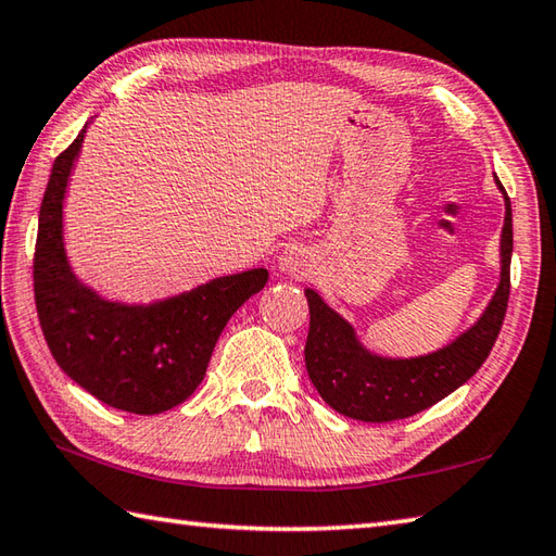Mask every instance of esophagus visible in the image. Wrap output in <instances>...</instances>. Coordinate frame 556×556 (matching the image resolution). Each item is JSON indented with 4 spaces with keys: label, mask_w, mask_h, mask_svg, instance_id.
<instances>
[{
    "label": "esophagus",
    "mask_w": 556,
    "mask_h": 556,
    "mask_svg": "<svg viewBox=\"0 0 556 556\" xmlns=\"http://www.w3.org/2000/svg\"><path fill=\"white\" fill-rule=\"evenodd\" d=\"M308 267H311L308 260L301 253V250H285V253L279 255V269L287 271V275L306 277Z\"/></svg>",
    "instance_id": "1"
}]
</instances>
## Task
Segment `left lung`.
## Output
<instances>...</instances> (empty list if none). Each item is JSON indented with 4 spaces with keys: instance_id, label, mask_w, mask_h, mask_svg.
<instances>
[{
    "instance_id": "left-lung-1",
    "label": "left lung",
    "mask_w": 556,
    "mask_h": 556,
    "mask_svg": "<svg viewBox=\"0 0 556 556\" xmlns=\"http://www.w3.org/2000/svg\"><path fill=\"white\" fill-rule=\"evenodd\" d=\"M496 185L506 202L502 281L482 318L443 350L415 358L371 354L356 340L352 325L313 289H306L311 308V328L303 352L306 368L320 397L340 415L376 424L407 419L458 390L486 362L504 325L510 293V253H514L510 200L498 178Z\"/></svg>"
}]
</instances>
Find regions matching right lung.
<instances>
[{
	"mask_svg": "<svg viewBox=\"0 0 556 556\" xmlns=\"http://www.w3.org/2000/svg\"><path fill=\"white\" fill-rule=\"evenodd\" d=\"M84 135L86 127L54 159L42 194L33 257L38 320L54 362L86 393L132 415H161L198 390L228 318L269 275L248 269L149 306L105 301L81 285L64 253L62 204Z\"/></svg>",
	"mask_w": 556,
	"mask_h": 556,
	"instance_id": "right-lung-1",
	"label": "right lung"
}]
</instances>
